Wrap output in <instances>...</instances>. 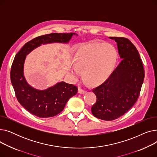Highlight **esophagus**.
<instances>
[{"instance_id": "1", "label": "esophagus", "mask_w": 157, "mask_h": 157, "mask_svg": "<svg viewBox=\"0 0 157 157\" xmlns=\"http://www.w3.org/2000/svg\"><path fill=\"white\" fill-rule=\"evenodd\" d=\"M78 92H79V94H85L86 93V90H84V89H83V88H78Z\"/></svg>"}]
</instances>
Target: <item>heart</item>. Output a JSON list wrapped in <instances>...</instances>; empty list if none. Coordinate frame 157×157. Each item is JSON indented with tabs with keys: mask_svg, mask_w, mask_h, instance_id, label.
I'll return each instance as SVG.
<instances>
[{
	"mask_svg": "<svg viewBox=\"0 0 157 157\" xmlns=\"http://www.w3.org/2000/svg\"><path fill=\"white\" fill-rule=\"evenodd\" d=\"M116 48L111 44L92 42L81 45L74 53L75 65L72 72L77 75L79 67L83 69L85 80L92 85L99 84L108 78L117 61Z\"/></svg>",
	"mask_w": 157,
	"mask_h": 157,
	"instance_id": "b5f03b06",
	"label": "heart"
}]
</instances>
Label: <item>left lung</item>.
<instances>
[{"mask_svg":"<svg viewBox=\"0 0 157 157\" xmlns=\"http://www.w3.org/2000/svg\"><path fill=\"white\" fill-rule=\"evenodd\" d=\"M109 38L117 43L122 60L109 77L92 90L97 101L91 108L95 117L105 121L116 120L132 108L144 78L143 63L136 46L125 37Z\"/></svg>","mask_w":157,"mask_h":157,"instance_id":"left-lung-1","label":"left lung"}]
</instances>
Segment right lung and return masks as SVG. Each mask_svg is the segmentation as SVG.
Here are the masks:
<instances>
[{
	"instance_id": "1",
	"label": "right lung",
	"mask_w": 157,
	"mask_h": 157,
	"mask_svg": "<svg viewBox=\"0 0 157 157\" xmlns=\"http://www.w3.org/2000/svg\"><path fill=\"white\" fill-rule=\"evenodd\" d=\"M75 33H52L40 36L25 43L16 53L11 69V81L19 103L31 114L39 118H49L62 112L69 98L78 92L75 85L60 82L45 90L31 87L23 76L26 55L41 44L68 43Z\"/></svg>"
}]
</instances>
